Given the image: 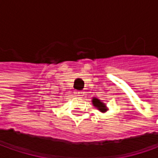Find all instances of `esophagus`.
<instances>
[{
  "instance_id": "34e87169",
  "label": "esophagus",
  "mask_w": 158,
  "mask_h": 158,
  "mask_svg": "<svg viewBox=\"0 0 158 158\" xmlns=\"http://www.w3.org/2000/svg\"><path fill=\"white\" fill-rule=\"evenodd\" d=\"M74 94H75V95L78 96V97H83V95H84L85 93H83L82 91H76V92H75Z\"/></svg>"
}]
</instances>
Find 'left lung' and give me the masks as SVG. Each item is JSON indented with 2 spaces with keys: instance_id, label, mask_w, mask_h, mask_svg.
I'll return each mask as SVG.
<instances>
[{
  "instance_id": "obj_1",
  "label": "left lung",
  "mask_w": 158,
  "mask_h": 158,
  "mask_svg": "<svg viewBox=\"0 0 158 158\" xmlns=\"http://www.w3.org/2000/svg\"><path fill=\"white\" fill-rule=\"evenodd\" d=\"M92 102H93V105L94 106H95L96 108L101 113H106L108 110V107L106 106V105L101 100H99L98 98L96 97H93L92 99Z\"/></svg>"
}]
</instances>
